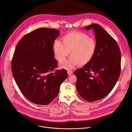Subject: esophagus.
Listing matches in <instances>:
<instances>
[{"instance_id":"esophagus-1","label":"esophagus","mask_w":132,"mask_h":132,"mask_svg":"<svg viewBox=\"0 0 132 132\" xmlns=\"http://www.w3.org/2000/svg\"><path fill=\"white\" fill-rule=\"evenodd\" d=\"M67 73H68V75H70L71 74H72L73 73V72L71 71V70H68L67 71Z\"/></svg>"}]
</instances>
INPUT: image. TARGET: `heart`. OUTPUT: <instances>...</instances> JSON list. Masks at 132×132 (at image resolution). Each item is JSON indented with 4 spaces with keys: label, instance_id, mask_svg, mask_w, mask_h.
Returning a JSON list of instances; mask_svg holds the SVG:
<instances>
[{
    "label": "heart",
    "instance_id": "heart-1",
    "mask_svg": "<svg viewBox=\"0 0 132 132\" xmlns=\"http://www.w3.org/2000/svg\"><path fill=\"white\" fill-rule=\"evenodd\" d=\"M52 49L55 59L63 63L69 55L71 57L61 65V68L71 69L78 64L84 66L89 63L95 56L97 41L94 37L80 32H70L62 37V42L55 40Z\"/></svg>",
    "mask_w": 132,
    "mask_h": 132
}]
</instances>
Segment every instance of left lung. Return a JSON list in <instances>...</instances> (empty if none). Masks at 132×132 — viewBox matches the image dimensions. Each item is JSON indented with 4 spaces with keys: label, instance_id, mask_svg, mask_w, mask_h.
Instances as JSON below:
<instances>
[{
    "label": "left lung",
    "instance_id": "obj_1",
    "mask_svg": "<svg viewBox=\"0 0 132 132\" xmlns=\"http://www.w3.org/2000/svg\"><path fill=\"white\" fill-rule=\"evenodd\" d=\"M85 28L94 31L96 52L91 61L74 74L79 95L93 102L104 98L115 86L121 72V53L116 40L101 26L95 23Z\"/></svg>",
    "mask_w": 132,
    "mask_h": 132
}]
</instances>
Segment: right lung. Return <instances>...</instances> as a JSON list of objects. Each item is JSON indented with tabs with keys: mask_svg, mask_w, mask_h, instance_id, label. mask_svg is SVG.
<instances>
[{
	"mask_svg": "<svg viewBox=\"0 0 132 132\" xmlns=\"http://www.w3.org/2000/svg\"><path fill=\"white\" fill-rule=\"evenodd\" d=\"M60 35L54 29L39 28L25 35L17 44L11 62L13 78L24 97L36 104L47 105L58 95L67 77L57 65L52 45Z\"/></svg>",
	"mask_w": 132,
	"mask_h": 132,
	"instance_id": "1",
	"label": "right lung"
}]
</instances>
